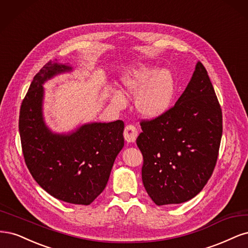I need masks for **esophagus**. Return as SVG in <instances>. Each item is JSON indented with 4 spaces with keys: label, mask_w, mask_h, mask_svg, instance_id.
<instances>
[{
    "label": "esophagus",
    "mask_w": 248,
    "mask_h": 248,
    "mask_svg": "<svg viewBox=\"0 0 248 248\" xmlns=\"http://www.w3.org/2000/svg\"><path fill=\"white\" fill-rule=\"evenodd\" d=\"M124 139L126 142H135L136 139H137L138 136V130L136 129V126H134L133 124H127L124 127Z\"/></svg>",
    "instance_id": "esophagus-1"
}]
</instances>
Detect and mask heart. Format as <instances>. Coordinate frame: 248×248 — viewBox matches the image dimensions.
Masks as SVG:
<instances>
[{"mask_svg":"<svg viewBox=\"0 0 248 248\" xmlns=\"http://www.w3.org/2000/svg\"><path fill=\"white\" fill-rule=\"evenodd\" d=\"M126 93L138 95L136 107L145 117H157L171 106L174 95V80L170 72L155 71L153 68L141 67L129 76L123 78ZM111 102L116 108H124L126 100L124 93L114 91Z\"/></svg>","mask_w":248,"mask_h":248,"instance_id":"heart-1","label":"heart"}]
</instances>
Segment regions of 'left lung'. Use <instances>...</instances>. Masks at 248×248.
<instances>
[{
  "label": "left lung",
  "mask_w": 248,
  "mask_h": 248,
  "mask_svg": "<svg viewBox=\"0 0 248 248\" xmlns=\"http://www.w3.org/2000/svg\"><path fill=\"white\" fill-rule=\"evenodd\" d=\"M140 124L136 142L151 200L161 206L196 197L213 173L222 135L221 108L203 63L173 107Z\"/></svg>",
  "instance_id": "1"
}]
</instances>
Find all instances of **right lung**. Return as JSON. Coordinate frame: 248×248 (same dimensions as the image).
<instances>
[{"instance_id":"right-lung-1","label":"right lung","mask_w":248,"mask_h":248,"mask_svg":"<svg viewBox=\"0 0 248 248\" xmlns=\"http://www.w3.org/2000/svg\"><path fill=\"white\" fill-rule=\"evenodd\" d=\"M72 67L48 62L35 75L19 113V135L31 176L61 201L90 205L106 187L124 147L123 121L92 123L69 134L52 133L42 114L43 83Z\"/></svg>"}]
</instances>
